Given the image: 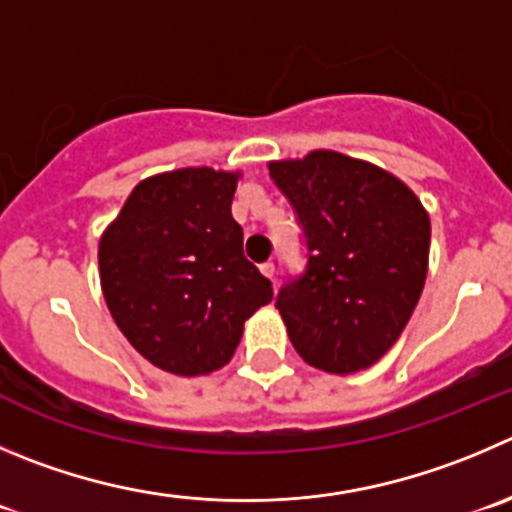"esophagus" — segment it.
<instances>
[{"instance_id":"1","label":"esophagus","mask_w":512,"mask_h":512,"mask_svg":"<svg viewBox=\"0 0 512 512\" xmlns=\"http://www.w3.org/2000/svg\"><path fill=\"white\" fill-rule=\"evenodd\" d=\"M259 269H261V274H264V276H266V279H271V281H274V274H276V266H274V264H271V261H266V264H261V266H259Z\"/></svg>"}]
</instances>
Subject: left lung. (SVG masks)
Returning a JSON list of instances; mask_svg holds the SVG:
<instances>
[{"label": "left lung", "mask_w": 512, "mask_h": 512, "mask_svg": "<svg viewBox=\"0 0 512 512\" xmlns=\"http://www.w3.org/2000/svg\"><path fill=\"white\" fill-rule=\"evenodd\" d=\"M269 173L309 246L306 274L276 299L291 344L329 374L369 369L425 289L430 213L397 175L337 150L271 160Z\"/></svg>", "instance_id": "left-lung-1"}]
</instances>
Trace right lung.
Listing matches in <instances>:
<instances>
[{
	"label": "right lung",
	"mask_w": 512,
	"mask_h": 512,
	"mask_svg": "<svg viewBox=\"0 0 512 512\" xmlns=\"http://www.w3.org/2000/svg\"><path fill=\"white\" fill-rule=\"evenodd\" d=\"M241 170L178 168L140 180L97 243L115 324L153 367L201 377L226 367L243 324L274 299L231 216Z\"/></svg>",
	"instance_id": "1"
}]
</instances>
